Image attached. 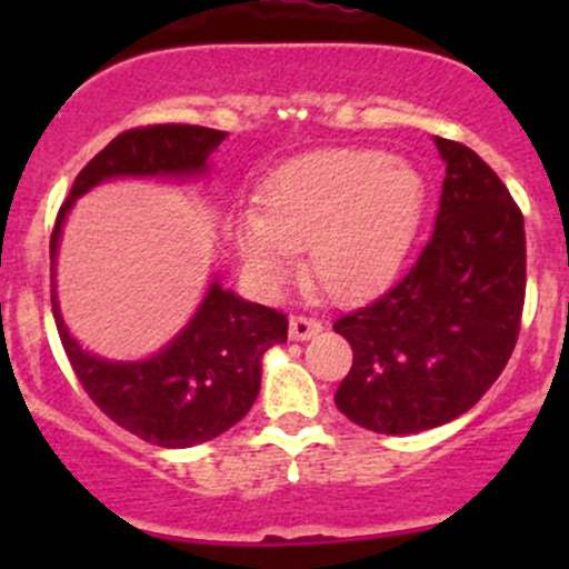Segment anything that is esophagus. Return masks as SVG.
I'll use <instances>...</instances> for the list:
<instances>
[{
  "label": "esophagus",
  "mask_w": 569,
  "mask_h": 569,
  "mask_svg": "<svg viewBox=\"0 0 569 569\" xmlns=\"http://www.w3.org/2000/svg\"><path fill=\"white\" fill-rule=\"evenodd\" d=\"M319 330H321V321L313 317H306V313H297V317L289 319L291 341H306V338L317 336Z\"/></svg>",
  "instance_id": "1"
}]
</instances>
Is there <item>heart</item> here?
Instances as JSON below:
<instances>
[{"mask_svg": "<svg viewBox=\"0 0 569 569\" xmlns=\"http://www.w3.org/2000/svg\"><path fill=\"white\" fill-rule=\"evenodd\" d=\"M423 181L377 148H327L274 170L258 214L233 226L237 250L261 283L278 286L295 252L325 295L360 297L399 269L416 237Z\"/></svg>", "mask_w": 569, "mask_h": 569, "instance_id": "b5f03b06", "label": "heart"}]
</instances>
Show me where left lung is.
Returning <instances> with one entry per match:
<instances>
[{
  "label": "left lung",
  "mask_w": 569,
  "mask_h": 569,
  "mask_svg": "<svg viewBox=\"0 0 569 569\" xmlns=\"http://www.w3.org/2000/svg\"><path fill=\"white\" fill-rule=\"evenodd\" d=\"M435 142L446 162L435 233L391 289L332 325L352 347L338 410L380 435L468 412L512 358L523 317V211L479 153Z\"/></svg>",
  "instance_id": "1"
}]
</instances>
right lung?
I'll use <instances>...</instances> for the list:
<instances>
[{
  "mask_svg": "<svg viewBox=\"0 0 569 569\" xmlns=\"http://www.w3.org/2000/svg\"><path fill=\"white\" fill-rule=\"evenodd\" d=\"M226 131L189 123L137 126L114 137L73 181L57 211L49 252L57 256L60 228L79 194L114 176H192ZM54 269V267H51ZM57 332L79 386L107 418L162 449H187L242 421L261 388V355L289 338V319L274 308L244 302L211 283L203 306L176 341L142 363H109L84 352L62 325L51 291Z\"/></svg>",
  "mask_w": 569,
  "mask_h": 569,
  "instance_id": "1",
  "label": "right lung"
}]
</instances>
